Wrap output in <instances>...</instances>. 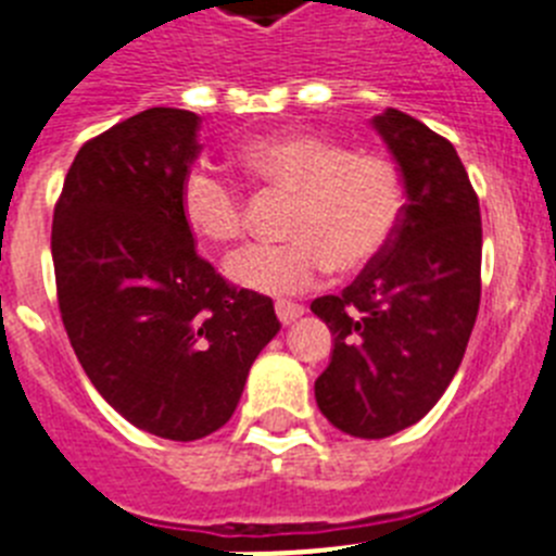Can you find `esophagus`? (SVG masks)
I'll return each mask as SVG.
<instances>
[{"instance_id":"1","label":"esophagus","mask_w":556,"mask_h":556,"mask_svg":"<svg viewBox=\"0 0 556 556\" xmlns=\"http://www.w3.org/2000/svg\"><path fill=\"white\" fill-rule=\"evenodd\" d=\"M306 312V308L301 306V303H292V301H275V314H278V320L283 323V326H289V323H294L301 314Z\"/></svg>"}]
</instances>
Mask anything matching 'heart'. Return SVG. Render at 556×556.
Returning a JSON list of instances; mask_svg holds the SVG:
<instances>
[{
  "mask_svg": "<svg viewBox=\"0 0 556 556\" xmlns=\"http://www.w3.org/2000/svg\"><path fill=\"white\" fill-rule=\"evenodd\" d=\"M239 161L264 186L294 194L287 242L253 244L228 262V278L239 287L306 292L331 267L356 273L392 242L404 214V184L384 155L353 152L314 132H275L248 141ZM180 214L186 228L214 248L244 236L242 191L208 164L186 169Z\"/></svg>",
  "mask_w": 556,
  "mask_h": 556,
  "instance_id": "b5f03b06",
  "label": "heart"
}]
</instances>
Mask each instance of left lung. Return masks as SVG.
I'll return each instance as SVG.
<instances>
[{
  "instance_id": "obj_1",
  "label": "left lung",
  "mask_w": 556,
  "mask_h": 556,
  "mask_svg": "<svg viewBox=\"0 0 556 556\" xmlns=\"http://www.w3.org/2000/svg\"><path fill=\"white\" fill-rule=\"evenodd\" d=\"M372 127L404 180V214L351 287L312 303L333 333L314 397L339 431L362 440L429 415L459 370L481 298L479 198L454 144L395 108Z\"/></svg>"
}]
</instances>
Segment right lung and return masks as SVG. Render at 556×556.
<instances>
[{
    "label": "right lung",
    "instance_id": "obj_1",
    "mask_svg": "<svg viewBox=\"0 0 556 556\" xmlns=\"http://www.w3.org/2000/svg\"><path fill=\"white\" fill-rule=\"evenodd\" d=\"M200 116L147 108L88 139L52 217L68 342L102 397L136 429L189 443L223 429L250 365L281 323L194 248L180 180Z\"/></svg>",
    "mask_w": 556,
    "mask_h": 556
}]
</instances>
